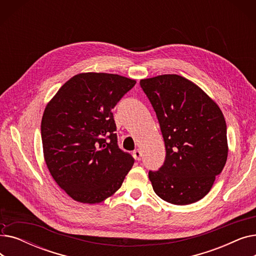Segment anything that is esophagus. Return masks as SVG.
I'll use <instances>...</instances> for the list:
<instances>
[{"instance_id": "esophagus-1", "label": "esophagus", "mask_w": 256, "mask_h": 256, "mask_svg": "<svg viewBox=\"0 0 256 256\" xmlns=\"http://www.w3.org/2000/svg\"><path fill=\"white\" fill-rule=\"evenodd\" d=\"M132 156H134V158H135V160H141V158H142V154H141V150H136L135 152H132Z\"/></svg>"}]
</instances>
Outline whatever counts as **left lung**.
<instances>
[{"label":"left lung","instance_id":"obj_1","mask_svg":"<svg viewBox=\"0 0 256 256\" xmlns=\"http://www.w3.org/2000/svg\"><path fill=\"white\" fill-rule=\"evenodd\" d=\"M150 98L166 147L158 171H150L154 193L176 206L202 199L225 166L228 156L224 115L212 98L178 74L140 80Z\"/></svg>","mask_w":256,"mask_h":256}]
</instances>
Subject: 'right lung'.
Instances as JSON below:
<instances>
[{"instance_id":"obj_1","label":"right lung","mask_w":256,"mask_h":256,"mask_svg":"<svg viewBox=\"0 0 256 256\" xmlns=\"http://www.w3.org/2000/svg\"><path fill=\"white\" fill-rule=\"evenodd\" d=\"M136 80L104 72L70 78L48 102L42 119L46 164L63 191L80 204L111 197L134 165L114 132L113 108Z\"/></svg>"}]
</instances>
